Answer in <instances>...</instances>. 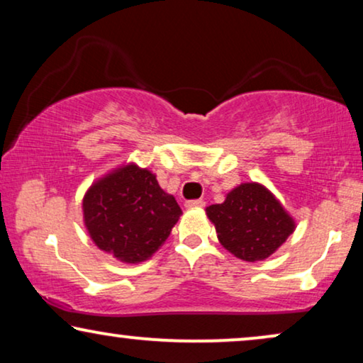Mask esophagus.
<instances>
[{
  "label": "esophagus",
  "mask_w": 363,
  "mask_h": 363,
  "mask_svg": "<svg viewBox=\"0 0 363 363\" xmlns=\"http://www.w3.org/2000/svg\"><path fill=\"white\" fill-rule=\"evenodd\" d=\"M185 206L186 208H203V206H205V201H203V200H190V201L185 203Z\"/></svg>",
  "instance_id": "obj_1"
}]
</instances>
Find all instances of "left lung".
Listing matches in <instances>:
<instances>
[{"label": "left lung", "mask_w": 363, "mask_h": 363, "mask_svg": "<svg viewBox=\"0 0 363 363\" xmlns=\"http://www.w3.org/2000/svg\"><path fill=\"white\" fill-rule=\"evenodd\" d=\"M218 240L238 259L269 257L296 230V221L261 183H241L220 205L206 208Z\"/></svg>", "instance_id": "obj_1"}]
</instances>
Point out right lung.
<instances>
[{"label": "right lung", "instance_id": "1", "mask_svg": "<svg viewBox=\"0 0 363 363\" xmlns=\"http://www.w3.org/2000/svg\"><path fill=\"white\" fill-rule=\"evenodd\" d=\"M84 225L99 250L127 264L158 251L182 215L175 196L147 168L127 163L99 178L82 200Z\"/></svg>", "mask_w": 363, "mask_h": 363}]
</instances>
